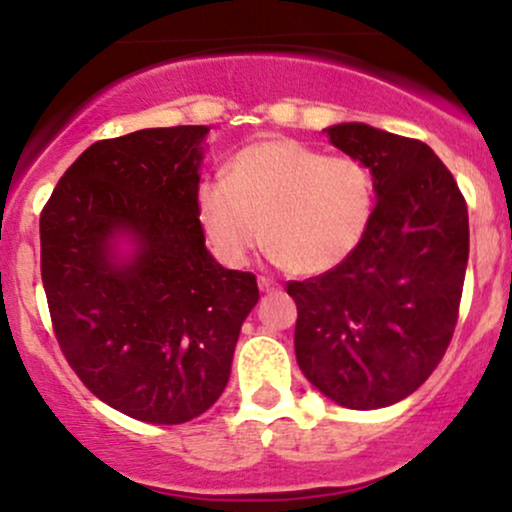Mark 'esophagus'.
I'll return each instance as SVG.
<instances>
[{
	"instance_id": "esophagus-1",
	"label": "esophagus",
	"mask_w": 512,
	"mask_h": 512,
	"mask_svg": "<svg viewBox=\"0 0 512 512\" xmlns=\"http://www.w3.org/2000/svg\"><path fill=\"white\" fill-rule=\"evenodd\" d=\"M257 284H260L262 293H274L276 289H279V286H276L272 279H267V276H260V279H257Z\"/></svg>"
}]
</instances>
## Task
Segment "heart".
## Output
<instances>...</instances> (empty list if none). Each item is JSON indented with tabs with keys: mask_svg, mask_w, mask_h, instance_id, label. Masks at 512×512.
Returning <instances> with one entry per match:
<instances>
[{
	"mask_svg": "<svg viewBox=\"0 0 512 512\" xmlns=\"http://www.w3.org/2000/svg\"><path fill=\"white\" fill-rule=\"evenodd\" d=\"M197 214L226 264H243L262 240L279 269L317 276L342 267L363 245L373 226L375 185L356 158L267 137L228 161L223 182L199 187Z\"/></svg>",
	"mask_w": 512,
	"mask_h": 512,
	"instance_id": "obj_1",
	"label": "heart"
}]
</instances>
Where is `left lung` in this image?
<instances>
[{
  "mask_svg": "<svg viewBox=\"0 0 512 512\" xmlns=\"http://www.w3.org/2000/svg\"><path fill=\"white\" fill-rule=\"evenodd\" d=\"M370 170L375 216L351 260L289 281L296 301V361L346 409L409 397L448 349L469 257L467 202L431 146L363 122L325 129Z\"/></svg>",
  "mask_w": 512,
  "mask_h": 512,
  "instance_id": "left-lung-1",
  "label": "left lung"
}]
</instances>
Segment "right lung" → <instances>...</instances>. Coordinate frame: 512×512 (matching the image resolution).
Segmentation results:
<instances>
[{
	"label": "right lung",
	"mask_w": 512,
	"mask_h": 512,
	"mask_svg": "<svg viewBox=\"0 0 512 512\" xmlns=\"http://www.w3.org/2000/svg\"><path fill=\"white\" fill-rule=\"evenodd\" d=\"M207 134L156 127L91 144L40 214V274L64 358L101 402L146 424H185L221 397L260 298L255 274L221 267L204 245Z\"/></svg>",
	"instance_id": "1"
}]
</instances>
